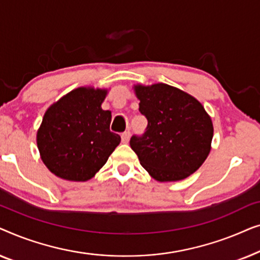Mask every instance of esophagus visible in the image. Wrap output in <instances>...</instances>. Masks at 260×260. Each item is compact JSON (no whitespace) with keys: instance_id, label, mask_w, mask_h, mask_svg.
Returning a JSON list of instances; mask_svg holds the SVG:
<instances>
[{"instance_id":"esophagus-1","label":"esophagus","mask_w":260,"mask_h":260,"mask_svg":"<svg viewBox=\"0 0 260 260\" xmlns=\"http://www.w3.org/2000/svg\"><path fill=\"white\" fill-rule=\"evenodd\" d=\"M130 138V131H125V133L122 134V142L123 143H127Z\"/></svg>"}]
</instances>
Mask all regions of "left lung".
Here are the masks:
<instances>
[{
  "instance_id": "1",
  "label": "left lung",
  "mask_w": 260,
  "mask_h": 260,
  "mask_svg": "<svg viewBox=\"0 0 260 260\" xmlns=\"http://www.w3.org/2000/svg\"><path fill=\"white\" fill-rule=\"evenodd\" d=\"M140 112L148 119L130 147L159 182L180 181L200 168L211 151L213 123L200 102L170 85H135Z\"/></svg>"
}]
</instances>
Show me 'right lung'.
<instances>
[{
  "label": "right lung",
  "mask_w": 260,
  "mask_h": 260,
  "mask_svg": "<svg viewBox=\"0 0 260 260\" xmlns=\"http://www.w3.org/2000/svg\"><path fill=\"white\" fill-rule=\"evenodd\" d=\"M105 88L78 87L45 112L37 134L42 162L58 177L92 179L120 143L110 131L111 111L102 109Z\"/></svg>",
  "instance_id": "obj_1"
}]
</instances>
